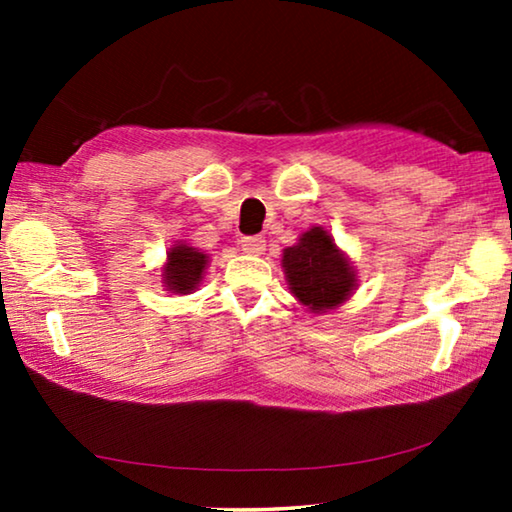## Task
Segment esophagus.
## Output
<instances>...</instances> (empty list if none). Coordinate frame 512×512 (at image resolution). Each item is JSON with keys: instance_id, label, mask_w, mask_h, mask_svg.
<instances>
[{"instance_id": "1", "label": "esophagus", "mask_w": 512, "mask_h": 512, "mask_svg": "<svg viewBox=\"0 0 512 512\" xmlns=\"http://www.w3.org/2000/svg\"><path fill=\"white\" fill-rule=\"evenodd\" d=\"M240 247L244 254L249 256H261L265 251V240L261 235H249V237H242L240 240Z\"/></svg>"}]
</instances>
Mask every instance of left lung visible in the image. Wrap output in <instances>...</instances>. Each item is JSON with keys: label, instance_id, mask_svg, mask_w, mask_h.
<instances>
[{"label": "left lung", "instance_id": "left-lung-1", "mask_svg": "<svg viewBox=\"0 0 512 512\" xmlns=\"http://www.w3.org/2000/svg\"><path fill=\"white\" fill-rule=\"evenodd\" d=\"M286 284L312 314L338 310L359 286L356 268L326 228L312 226L282 251Z\"/></svg>", "mask_w": 512, "mask_h": 512}]
</instances>
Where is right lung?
Masks as SVG:
<instances>
[{"label":"right lung","mask_w":512,"mask_h":512,"mask_svg":"<svg viewBox=\"0 0 512 512\" xmlns=\"http://www.w3.org/2000/svg\"><path fill=\"white\" fill-rule=\"evenodd\" d=\"M209 265V254L193 247L191 242L177 240L167 249V258L160 268V282H163L165 291L177 293V296H188L198 289Z\"/></svg>","instance_id":"1"}]
</instances>
